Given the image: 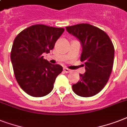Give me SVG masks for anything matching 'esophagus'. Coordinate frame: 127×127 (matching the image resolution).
Listing matches in <instances>:
<instances>
[{"mask_svg":"<svg viewBox=\"0 0 127 127\" xmlns=\"http://www.w3.org/2000/svg\"><path fill=\"white\" fill-rule=\"evenodd\" d=\"M63 70H64V71L66 73H69V72H71V70H70L68 69V68H63Z\"/></svg>","mask_w":127,"mask_h":127,"instance_id":"esophagus-1","label":"esophagus"}]
</instances>
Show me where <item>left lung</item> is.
Wrapping results in <instances>:
<instances>
[{
    "label": "left lung",
    "instance_id": "left-lung-1",
    "mask_svg": "<svg viewBox=\"0 0 127 127\" xmlns=\"http://www.w3.org/2000/svg\"><path fill=\"white\" fill-rule=\"evenodd\" d=\"M68 32L79 39L82 47L80 61L86 72L72 85L76 94L88 97L98 94L106 85L114 61V46L106 33L89 24L66 27Z\"/></svg>",
    "mask_w": 127,
    "mask_h": 127
}]
</instances>
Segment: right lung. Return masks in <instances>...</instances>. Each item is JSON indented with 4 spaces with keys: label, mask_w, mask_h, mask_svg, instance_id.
I'll return each instance as SVG.
<instances>
[{
    "label": "right lung",
    "mask_w": 127,
    "mask_h": 127,
    "mask_svg": "<svg viewBox=\"0 0 127 127\" xmlns=\"http://www.w3.org/2000/svg\"><path fill=\"white\" fill-rule=\"evenodd\" d=\"M64 29L43 24L33 25L22 31L15 38L10 59L17 82L33 97H43L53 89L55 79L63 71L59 64L44 59L63 34Z\"/></svg>",
    "instance_id": "obj_1"
}]
</instances>
